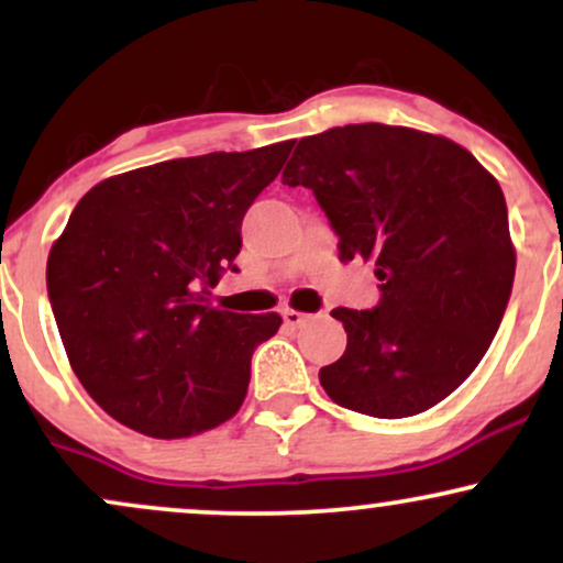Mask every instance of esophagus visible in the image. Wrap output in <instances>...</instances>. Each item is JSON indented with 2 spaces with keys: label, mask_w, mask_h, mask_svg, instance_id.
Instances as JSON below:
<instances>
[{
  "label": "esophagus",
  "mask_w": 563,
  "mask_h": 563,
  "mask_svg": "<svg viewBox=\"0 0 563 563\" xmlns=\"http://www.w3.org/2000/svg\"><path fill=\"white\" fill-rule=\"evenodd\" d=\"M283 322H286L288 328H299V325H303V322H307V314L296 312V309H286V312H283Z\"/></svg>",
  "instance_id": "34e87169"
}]
</instances>
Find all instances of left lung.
I'll return each instance as SVG.
<instances>
[{"label":"left lung","instance_id":"8db88e82","mask_svg":"<svg viewBox=\"0 0 563 563\" xmlns=\"http://www.w3.org/2000/svg\"><path fill=\"white\" fill-rule=\"evenodd\" d=\"M283 183L309 187L339 260L371 262L373 309H333L346 352L320 367L335 405L407 418L450 397L493 344L516 254L500 185L466 147L407 126L346 124L303 137Z\"/></svg>","mask_w":563,"mask_h":563}]
</instances>
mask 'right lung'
<instances>
[{"label": "right lung", "mask_w": 563, "mask_h": 563, "mask_svg": "<svg viewBox=\"0 0 563 563\" xmlns=\"http://www.w3.org/2000/svg\"><path fill=\"white\" fill-rule=\"evenodd\" d=\"M294 142L206 153L95 185L47 260L70 367L108 416L183 439L241 410L251 357L280 314H238L209 296L241 254V224Z\"/></svg>", "instance_id": "right-lung-1"}]
</instances>
